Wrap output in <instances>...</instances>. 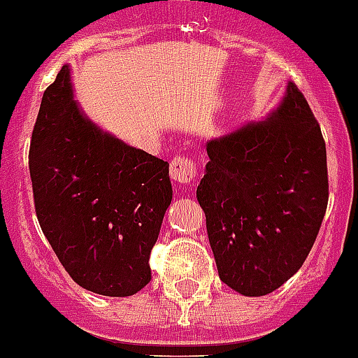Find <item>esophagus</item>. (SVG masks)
Returning <instances> with one entry per match:
<instances>
[{
  "label": "esophagus",
  "instance_id": "esophagus-1",
  "mask_svg": "<svg viewBox=\"0 0 358 358\" xmlns=\"http://www.w3.org/2000/svg\"><path fill=\"white\" fill-rule=\"evenodd\" d=\"M170 177L177 185H189L197 177V166L189 157L177 156L170 163Z\"/></svg>",
  "mask_w": 358,
  "mask_h": 358
}]
</instances>
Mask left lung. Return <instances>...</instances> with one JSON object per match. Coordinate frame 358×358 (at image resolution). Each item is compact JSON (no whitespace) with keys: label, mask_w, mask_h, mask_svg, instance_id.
Segmentation results:
<instances>
[{"label":"left lung","mask_w":358,"mask_h":358,"mask_svg":"<svg viewBox=\"0 0 358 358\" xmlns=\"http://www.w3.org/2000/svg\"><path fill=\"white\" fill-rule=\"evenodd\" d=\"M197 186L218 276L243 296H265L299 271L328 206L327 145L294 82L267 122L206 145Z\"/></svg>","instance_id":"obj_1"}]
</instances>
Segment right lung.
<instances>
[{"instance_id":"add662e5","label":"right lung","mask_w":358,"mask_h":358,"mask_svg":"<svg viewBox=\"0 0 358 358\" xmlns=\"http://www.w3.org/2000/svg\"><path fill=\"white\" fill-rule=\"evenodd\" d=\"M28 166L39 226L71 280L110 297L143 289L172 202L169 163L85 120L68 66L43 94Z\"/></svg>"}]
</instances>
